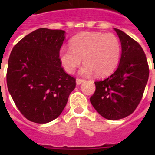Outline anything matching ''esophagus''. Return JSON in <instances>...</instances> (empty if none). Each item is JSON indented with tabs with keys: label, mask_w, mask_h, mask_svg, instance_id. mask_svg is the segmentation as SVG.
Listing matches in <instances>:
<instances>
[{
	"label": "esophagus",
	"mask_w": 155,
	"mask_h": 155,
	"mask_svg": "<svg viewBox=\"0 0 155 155\" xmlns=\"http://www.w3.org/2000/svg\"><path fill=\"white\" fill-rule=\"evenodd\" d=\"M85 80H84V79H80V78H77L76 79V84H77L78 85L81 84L83 82H84Z\"/></svg>",
	"instance_id": "obj_1"
}]
</instances>
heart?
Listing matches in <instances>:
<instances>
[{
	"label": "heart",
	"instance_id": "1",
	"mask_svg": "<svg viewBox=\"0 0 155 155\" xmlns=\"http://www.w3.org/2000/svg\"><path fill=\"white\" fill-rule=\"evenodd\" d=\"M121 54V45L113 34L84 32L70 40V47H62L58 59L63 69L71 74L84 62L80 73L89 75L93 71L98 76L113 72L118 66Z\"/></svg>",
	"mask_w": 155,
	"mask_h": 155
}]
</instances>
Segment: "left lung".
I'll list each match as a JSON object with an SVG mask.
<instances>
[{
	"label": "left lung",
	"instance_id": "obj_1",
	"mask_svg": "<svg viewBox=\"0 0 155 155\" xmlns=\"http://www.w3.org/2000/svg\"><path fill=\"white\" fill-rule=\"evenodd\" d=\"M121 43L117 69L105 80L96 81L90 98L94 108L108 120H119L134 112L142 98L149 78V66L144 51L137 42L114 29Z\"/></svg>",
	"mask_w": 155,
	"mask_h": 155
}]
</instances>
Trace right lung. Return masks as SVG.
<instances>
[{
	"mask_svg": "<svg viewBox=\"0 0 155 155\" xmlns=\"http://www.w3.org/2000/svg\"><path fill=\"white\" fill-rule=\"evenodd\" d=\"M64 34L38 29L21 39L8 58V92L21 113L33 122L44 124L58 117L76 85L58 59Z\"/></svg>",
	"mask_w": 155,
	"mask_h": 155,
	"instance_id": "add662e5",
	"label": "right lung"
}]
</instances>
